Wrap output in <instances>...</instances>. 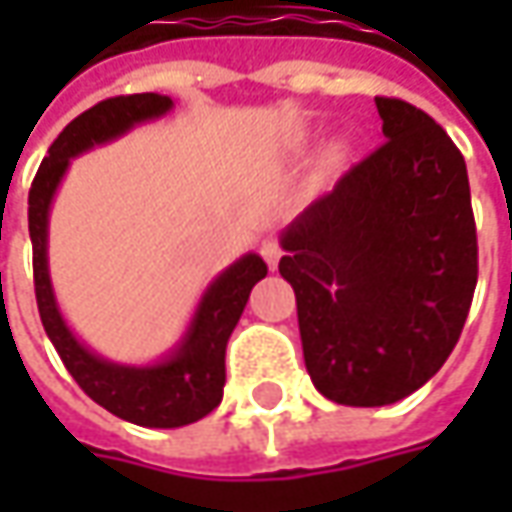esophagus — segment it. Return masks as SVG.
I'll return each instance as SVG.
<instances>
[{
  "instance_id": "1",
  "label": "esophagus",
  "mask_w": 512,
  "mask_h": 512,
  "mask_svg": "<svg viewBox=\"0 0 512 512\" xmlns=\"http://www.w3.org/2000/svg\"><path fill=\"white\" fill-rule=\"evenodd\" d=\"M262 256H265V262L270 265V270H276L279 267V259H282V247L276 239H267L262 242Z\"/></svg>"
}]
</instances>
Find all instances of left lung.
<instances>
[{
    "mask_svg": "<svg viewBox=\"0 0 512 512\" xmlns=\"http://www.w3.org/2000/svg\"><path fill=\"white\" fill-rule=\"evenodd\" d=\"M384 142L282 233L305 367L330 402L382 407L433 379L479 279L467 165L424 110L376 96Z\"/></svg>",
    "mask_w": 512,
    "mask_h": 512,
    "instance_id": "1",
    "label": "left lung"
}]
</instances>
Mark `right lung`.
<instances>
[{
    "mask_svg": "<svg viewBox=\"0 0 512 512\" xmlns=\"http://www.w3.org/2000/svg\"><path fill=\"white\" fill-rule=\"evenodd\" d=\"M173 108L170 96L133 93L113 96L85 113H79L68 128L56 136L45 162L39 165L28 196V227L33 242V287L36 305L48 339L56 347L76 384L96 404L113 416L142 427H182L205 419L222 402L225 390V347L233 327L247 305V296L259 279L267 276L262 256L247 253L227 267L207 287L193 313L185 339L162 362L148 367L116 364L90 353L65 325L59 305L53 299L48 273V213L53 193L62 182L70 159L93 145L128 133L133 125L159 119Z\"/></svg>",
    "mask_w": 512,
    "mask_h": 512,
    "instance_id": "1",
    "label": "right lung"
}]
</instances>
